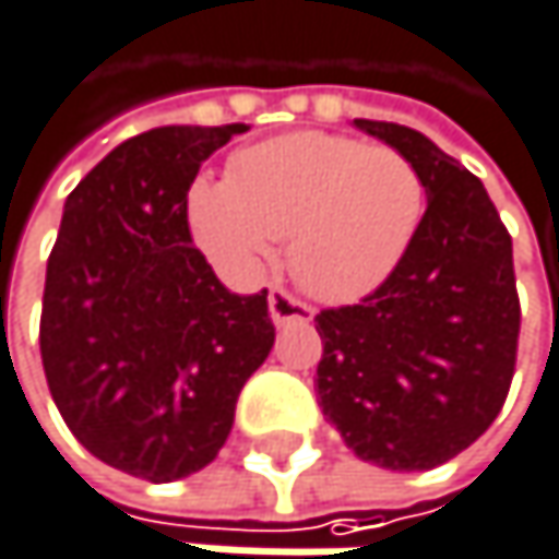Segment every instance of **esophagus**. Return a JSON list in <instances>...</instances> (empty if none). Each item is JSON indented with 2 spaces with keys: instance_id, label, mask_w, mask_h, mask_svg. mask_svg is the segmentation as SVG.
I'll return each mask as SVG.
<instances>
[{
  "instance_id": "34e87169",
  "label": "esophagus",
  "mask_w": 559,
  "mask_h": 559,
  "mask_svg": "<svg viewBox=\"0 0 559 559\" xmlns=\"http://www.w3.org/2000/svg\"><path fill=\"white\" fill-rule=\"evenodd\" d=\"M269 310H272V320L284 326V323H310L313 320V307L297 300L294 294H287L284 287H275L272 297H269Z\"/></svg>"
}]
</instances>
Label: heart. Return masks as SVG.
<instances>
[{
  "label": "heart",
  "mask_w": 559,
  "mask_h": 559,
  "mask_svg": "<svg viewBox=\"0 0 559 559\" xmlns=\"http://www.w3.org/2000/svg\"><path fill=\"white\" fill-rule=\"evenodd\" d=\"M424 210L414 165L389 145L290 132L233 158V177L187 187V226L226 275L255 278L290 236V272L323 300H353L401 262Z\"/></svg>",
  "instance_id": "1"
}]
</instances>
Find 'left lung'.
Returning <instances> with one entry per match:
<instances>
[{
  "label": "left lung",
  "mask_w": 559,
  "mask_h": 559,
  "mask_svg": "<svg viewBox=\"0 0 559 559\" xmlns=\"http://www.w3.org/2000/svg\"><path fill=\"white\" fill-rule=\"evenodd\" d=\"M356 129L414 165L427 210L369 297L317 313V401L359 460L433 469L489 430L514 376L511 236L483 180L427 135L372 119Z\"/></svg>",
  "instance_id": "obj_1"
}]
</instances>
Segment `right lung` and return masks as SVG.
Returning <instances> with one entry per match:
<instances>
[{
  "mask_svg": "<svg viewBox=\"0 0 559 559\" xmlns=\"http://www.w3.org/2000/svg\"><path fill=\"white\" fill-rule=\"evenodd\" d=\"M233 126H162L112 148L63 203L41 362L70 433L106 466L174 483L223 450L269 359V290L233 294L193 249L187 187Z\"/></svg>",
  "mask_w": 559,
  "mask_h": 559,
  "instance_id": "right-lung-1",
  "label": "right lung"
}]
</instances>
